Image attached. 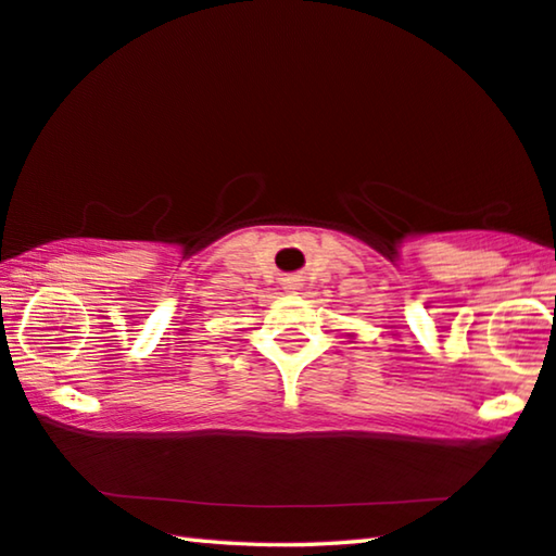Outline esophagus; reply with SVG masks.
<instances>
[{
	"instance_id": "esophagus-1",
	"label": "esophagus",
	"mask_w": 556,
	"mask_h": 556,
	"mask_svg": "<svg viewBox=\"0 0 556 556\" xmlns=\"http://www.w3.org/2000/svg\"><path fill=\"white\" fill-rule=\"evenodd\" d=\"M289 289H294V287H289Z\"/></svg>"
}]
</instances>
